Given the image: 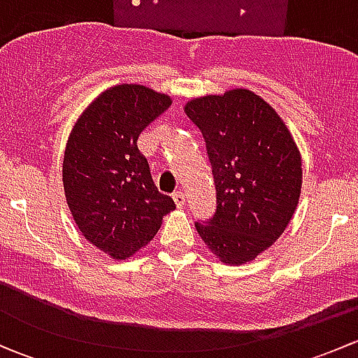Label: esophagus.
<instances>
[{
    "instance_id": "obj_1",
    "label": "esophagus",
    "mask_w": 358,
    "mask_h": 358,
    "mask_svg": "<svg viewBox=\"0 0 358 358\" xmlns=\"http://www.w3.org/2000/svg\"><path fill=\"white\" fill-rule=\"evenodd\" d=\"M173 201H175V204L178 208H183L185 206V194L182 190H176V192H173Z\"/></svg>"
}]
</instances>
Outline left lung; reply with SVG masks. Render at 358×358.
I'll list each match as a JSON object with an SVG mask.
<instances>
[{"mask_svg": "<svg viewBox=\"0 0 358 358\" xmlns=\"http://www.w3.org/2000/svg\"><path fill=\"white\" fill-rule=\"evenodd\" d=\"M216 187V213L196 229L220 262L243 265L282 236L301 194V156L273 107L244 88L187 102Z\"/></svg>", "mask_w": 358, "mask_h": 358, "instance_id": "1", "label": "left lung"}]
</instances>
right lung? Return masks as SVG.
I'll list each match as a JSON object with an SVG mask.
<instances>
[{"mask_svg":"<svg viewBox=\"0 0 358 358\" xmlns=\"http://www.w3.org/2000/svg\"><path fill=\"white\" fill-rule=\"evenodd\" d=\"M171 106L164 93L117 85L100 93L79 115L64 154V192L86 241L126 259L149 244L162 216L176 208L157 190L140 154V133Z\"/></svg>","mask_w":358,"mask_h":358,"instance_id":"1","label":"right lung"}]
</instances>
